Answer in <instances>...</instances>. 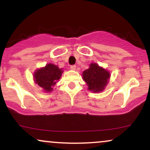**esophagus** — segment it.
<instances>
[{
	"instance_id": "esophagus-1",
	"label": "esophagus",
	"mask_w": 150,
	"mask_h": 150,
	"mask_svg": "<svg viewBox=\"0 0 150 150\" xmlns=\"http://www.w3.org/2000/svg\"><path fill=\"white\" fill-rule=\"evenodd\" d=\"M70 69L72 70H75V69H76V65H71V66H70Z\"/></svg>"
}]
</instances>
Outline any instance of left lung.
Returning a JSON list of instances; mask_svg holds the SVG:
<instances>
[{
    "label": "left lung",
    "instance_id": "left-lung-1",
    "mask_svg": "<svg viewBox=\"0 0 150 150\" xmlns=\"http://www.w3.org/2000/svg\"><path fill=\"white\" fill-rule=\"evenodd\" d=\"M110 77V72L96 63H91L88 69L82 73V79L88 87L87 89L94 93L104 90L109 82Z\"/></svg>",
    "mask_w": 150,
    "mask_h": 150
}]
</instances>
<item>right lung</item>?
Masks as SVG:
<instances>
[{"instance_id": "obj_1", "label": "right lung", "mask_w": 150, "mask_h": 150, "mask_svg": "<svg viewBox=\"0 0 150 150\" xmlns=\"http://www.w3.org/2000/svg\"><path fill=\"white\" fill-rule=\"evenodd\" d=\"M63 73V68L60 69L56 65L48 63L34 71V81L45 93L51 92L53 87L61 79Z\"/></svg>"}]
</instances>
